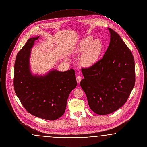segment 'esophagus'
I'll use <instances>...</instances> for the list:
<instances>
[{
	"label": "esophagus",
	"instance_id": "esophagus-1",
	"mask_svg": "<svg viewBox=\"0 0 147 147\" xmlns=\"http://www.w3.org/2000/svg\"><path fill=\"white\" fill-rule=\"evenodd\" d=\"M81 80H82V77H81L80 76H78L77 77V82H78V83H79L80 82Z\"/></svg>",
	"mask_w": 147,
	"mask_h": 147
}]
</instances>
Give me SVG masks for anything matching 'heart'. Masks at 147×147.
Here are the masks:
<instances>
[{"instance_id":"heart-1","label":"heart","mask_w":147,"mask_h":147,"mask_svg":"<svg viewBox=\"0 0 147 147\" xmlns=\"http://www.w3.org/2000/svg\"><path fill=\"white\" fill-rule=\"evenodd\" d=\"M104 50L101 41L98 39L93 40L91 37H86L78 44L76 53L84 52L80 58V63L84 67H89L98 62Z\"/></svg>"}]
</instances>
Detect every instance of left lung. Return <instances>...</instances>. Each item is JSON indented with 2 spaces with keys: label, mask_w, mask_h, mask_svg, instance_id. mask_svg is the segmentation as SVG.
<instances>
[{
  "label": "left lung",
  "mask_w": 147,
  "mask_h": 147,
  "mask_svg": "<svg viewBox=\"0 0 147 147\" xmlns=\"http://www.w3.org/2000/svg\"><path fill=\"white\" fill-rule=\"evenodd\" d=\"M110 32V42L102 59L89 68H82L80 82L93 112L104 115L124 105L135 84L133 55L119 35Z\"/></svg>",
  "instance_id": "8db88e82"
}]
</instances>
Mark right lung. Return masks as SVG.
<instances>
[{
    "label": "right lung",
    "mask_w": 147,
    "mask_h": 147,
    "mask_svg": "<svg viewBox=\"0 0 147 147\" xmlns=\"http://www.w3.org/2000/svg\"><path fill=\"white\" fill-rule=\"evenodd\" d=\"M38 38H29L16 56L14 90L28 113L41 119L56 120L65 112L69 94L77 86L75 71L53 70L44 76L32 75L29 58L31 49Z\"/></svg>",
    "instance_id": "right-lung-1"
}]
</instances>
